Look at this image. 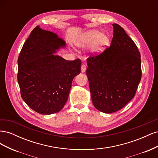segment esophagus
Listing matches in <instances>:
<instances>
[{
	"label": "esophagus",
	"instance_id": "obj_1",
	"mask_svg": "<svg viewBox=\"0 0 158 158\" xmlns=\"http://www.w3.org/2000/svg\"><path fill=\"white\" fill-rule=\"evenodd\" d=\"M85 70H86V66L84 64H82V66H81V72L84 73H85Z\"/></svg>",
	"mask_w": 158,
	"mask_h": 158
}]
</instances>
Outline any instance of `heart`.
Segmentation results:
<instances>
[{
    "label": "heart",
    "mask_w": 158,
    "mask_h": 158,
    "mask_svg": "<svg viewBox=\"0 0 158 158\" xmlns=\"http://www.w3.org/2000/svg\"><path fill=\"white\" fill-rule=\"evenodd\" d=\"M109 44V37L98 30L85 32L75 42L78 49H84L91 46V52L94 55L102 52Z\"/></svg>",
    "instance_id": "1"
}]
</instances>
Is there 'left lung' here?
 <instances>
[{
	"mask_svg": "<svg viewBox=\"0 0 158 158\" xmlns=\"http://www.w3.org/2000/svg\"><path fill=\"white\" fill-rule=\"evenodd\" d=\"M113 26L110 47L87 59L92 103L105 113L125 107L135 96L142 76L140 54L135 42L118 24Z\"/></svg>",
	"mask_w": 158,
	"mask_h": 158,
	"instance_id": "obj_1",
	"label": "left lung"
}]
</instances>
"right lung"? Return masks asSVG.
I'll return each instance as SVG.
<instances>
[{
  "instance_id": "right-lung-1",
  "label": "right lung",
  "mask_w": 158,
  "mask_h": 158,
  "mask_svg": "<svg viewBox=\"0 0 158 158\" xmlns=\"http://www.w3.org/2000/svg\"><path fill=\"white\" fill-rule=\"evenodd\" d=\"M66 42L55 33L35 27L23 44L18 59V82L22 98L40 114L63 108L72 82L80 73L81 60L69 61L55 53Z\"/></svg>"
}]
</instances>
